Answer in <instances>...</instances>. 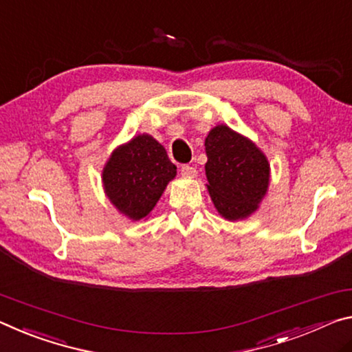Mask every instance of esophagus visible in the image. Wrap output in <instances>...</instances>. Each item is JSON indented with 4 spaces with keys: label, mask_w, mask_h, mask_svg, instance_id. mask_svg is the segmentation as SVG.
Listing matches in <instances>:
<instances>
[{
    "label": "esophagus",
    "mask_w": 352,
    "mask_h": 352,
    "mask_svg": "<svg viewBox=\"0 0 352 352\" xmlns=\"http://www.w3.org/2000/svg\"><path fill=\"white\" fill-rule=\"evenodd\" d=\"M181 175L184 177H188V179H192V177L197 176V170H195L193 166H190V165H184L181 168Z\"/></svg>",
    "instance_id": "34e87169"
}]
</instances>
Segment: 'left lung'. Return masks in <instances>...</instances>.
<instances>
[{
    "label": "left lung",
    "instance_id": "8db88e82",
    "mask_svg": "<svg viewBox=\"0 0 352 352\" xmlns=\"http://www.w3.org/2000/svg\"><path fill=\"white\" fill-rule=\"evenodd\" d=\"M207 192L224 220L239 221L258 209L270 186V162L254 142L217 124L204 142Z\"/></svg>",
    "mask_w": 352,
    "mask_h": 352
}]
</instances>
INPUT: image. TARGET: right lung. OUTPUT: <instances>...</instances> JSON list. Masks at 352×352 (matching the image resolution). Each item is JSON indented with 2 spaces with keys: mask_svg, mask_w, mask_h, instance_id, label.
Masks as SVG:
<instances>
[{
  "mask_svg": "<svg viewBox=\"0 0 352 352\" xmlns=\"http://www.w3.org/2000/svg\"><path fill=\"white\" fill-rule=\"evenodd\" d=\"M176 177V165L165 148L149 134H138L117 146L102 168V188L120 214L132 221L149 217L168 182Z\"/></svg>",
  "mask_w": 352,
  "mask_h": 352,
  "instance_id": "1",
  "label": "right lung"
}]
</instances>
